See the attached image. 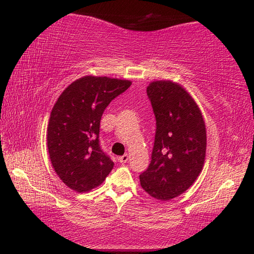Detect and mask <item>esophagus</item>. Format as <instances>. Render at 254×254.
Instances as JSON below:
<instances>
[{"label":"esophagus","mask_w":254,"mask_h":254,"mask_svg":"<svg viewBox=\"0 0 254 254\" xmlns=\"http://www.w3.org/2000/svg\"><path fill=\"white\" fill-rule=\"evenodd\" d=\"M128 160V154L127 153H126V154H123V156H121V157H119V161L122 163H126L127 161Z\"/></svg>","instance_id":"esophagus-1"}]
</instances>
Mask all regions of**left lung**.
Listing matches in <instances>:
<instances>
[{"label": "left lung", "instance_id": "8db88e82", "mask_svg": "<svg viewBox=\"0 0 254 254\" xmlns=\"http://www.w3.org/2000/svg\"><path fill=\"white\" fill-rule=\"evenodd\" d=\"M147 95L157 127L151 161L140 183L150 196L169 200L186 191L203 169L205 122L195 101L178 84L152 81Z\"/></svg>", "mask_w": 254, "mask_h": 254}]
</instances>
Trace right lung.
Instances as JSON below:
<instances>
[{
    "mask_svg": "<svg viewBox=\"0 0 254 254\" xmlns=\"http://www.w3.org/2000/svg\"><path fill=\"white\" fill-rule=\"evenodd\" d=\"M130 86V80L85 76L68 86L54 105L48 151L56 174L72 190L100 186L113 169L101 147L100 123L107 105Z\"/></svg>",
    "mask_w": 254,
    "mask_h": 254,
    "instance_id": "1",
    "label": "right lung"
}]
</instances>
